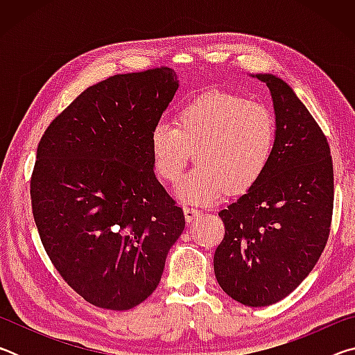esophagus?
<instances>
[{"mask_svg": "<svg viewBox=\"0 0 355 355\" xmlns=\"http://www.w3.org/2000/svg\"><path fill=\"white\" fill-rule=\"evenodd\" d=\"M202 216V211L199 208L194 207H184V218L188 222H194L196 219H199Z\"/></svg>", "mask_w": 355, "mask_h": 355, "instance_id": "34e87169", "label": "esophagus"}]
</instances>
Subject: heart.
Instances as JSON below:
<instances>
[{
    "label": "heart",
    "instance_id": "1",
    "mask_svg": "<svg viewBox=\"0 0 355 355\" xmlns=\"http://www.w3.org/2000/svg\"><path fill=\"white\" fill-rule=\"evenodd\" d=\"M173 125L150 135L155 173L177 182L194 153L197 166L178 183V197L209 205L228 192L254 189L268 172L277 146V122L266 105L239 94L208 91L183 103Z\"/></svg>",
    "mask_w": 355,
    "mask_h": 355
}]
</instances>
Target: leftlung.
I'll return each instance as SVG.
<instances>
[{
	"label": "left lung",
	"instance_id": "obj_1",
	"mask_svg": "<svg viewBox=\"0 0 355 355\" xmlns=\"http://www.w3.org/2000/svg\"><path fill=\"white\" fill-rule=\"evenodd\" d=\"M257 78L272 95L277 146L254 189L219 211L225 235L214 274L228 296L266 307L296 290L326 248L334 211V163L326 135L280 78Z\"/></svg>",
	"mask_w": 355,
	"mask_h": 355
}]
</instances>
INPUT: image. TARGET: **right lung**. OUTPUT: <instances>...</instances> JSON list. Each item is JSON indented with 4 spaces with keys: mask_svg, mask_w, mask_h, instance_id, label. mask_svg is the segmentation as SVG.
Returning a JSON list of instances; mask_svg holds the SVG:
<instances>
[{
    "mask_svg": "<svg viewBox=\"0 0 355 355\" xmlns=\"http://www.w3.org/2000/svg\"><path fill=\"white\" fill-rule=\"evenodd\" d=\"M177 89L175 71L163 65L114 75L78 95L37 146L29 192L40 241L95 307L130 310L146 300L184 228L150 153Z\"/></svg>",
    "mask_w": 355,
    "mask_h": 355,
    "instance_id": "1",
    "label": "right lung"
}]
</instances>
